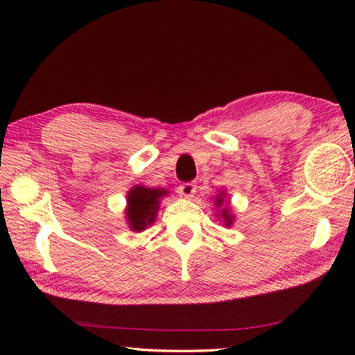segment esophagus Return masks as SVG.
<instances>
[{
	"label": "esophagus",
	"instance_id": "34e87169",
	"mask_svg": "<svg viewBox=\"0 0 355 355\" xmlns=\"http://www.w3.org/2000/svg\"><path fill=\"white\" fill-rule=\"evenodd\" d=\"M180 194L183 196V198H193V196L196 194V189H198V187H196V183L189 182V183H183L180 184Z\"/></svg>",
	"mask_w": 355,
	"mask_h": 355
}]
</instances>
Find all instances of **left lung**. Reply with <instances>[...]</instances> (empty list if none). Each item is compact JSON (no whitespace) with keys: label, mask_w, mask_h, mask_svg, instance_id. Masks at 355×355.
<instances>
[{"label":"left lung","mask_w":355,"mask_h":355,"mask_svg":"<svg viewBox=\"0 0 355 355\" xmlns=\"http://www.w3.org/2000/svg\"><path fill=\"white\" fill-rule=\"evenodd\" d=\"M223 202H225V193H223V194L220 193V196H216V198H215V205L220 209L221 205H223ZM218 216H221V218H223L225 226H231V225H232V220H234V215H231L230 210L226 209V207L221 209Z\"/></svg>","instance_id":"1"}]
</instances>
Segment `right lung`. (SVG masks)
Returning <instances> with one entry per match:
<instances>
[{"instance_id":"right-lung-1","label":"right lung","mask_w":355,"mask_h":355,"mask_svg":"<svg viewBox=\"0 0 355 355\" xmlns=\"http://www.w3.org/2000/svg\"><path fill=\"white\" fill-rule=\"evenodd\" d=\"M167 193V189L146 187H134L127 193L125 218L132 231H144L155 221L157 210H159L161 198Z\"/></svg>"}]
</instances>
